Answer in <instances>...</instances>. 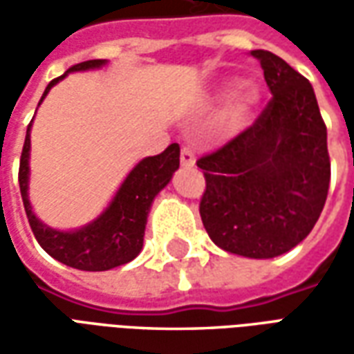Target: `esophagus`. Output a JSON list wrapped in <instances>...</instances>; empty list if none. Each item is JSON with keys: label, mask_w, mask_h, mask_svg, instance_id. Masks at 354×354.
I'll return each mask as SVG.
<instances>
[{"label": "esophagus", "mask_w": 354, "mask_h": 354, "mask_svg": "<svg viewBox=\"0 0 354 354\" xmlns=\"http://www.w3.org/2000/svg\"><path fill=\"white\" fill-rule=\"evenodd\" d=\"M180 162H182V167H193L195 165V155L189 147H182V151H180Z\"/></svg>", "instance_id": "34e87169"}]
</instances>
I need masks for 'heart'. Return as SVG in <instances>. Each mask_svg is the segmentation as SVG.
Wrapping results in <instances>:
<instances>
[{
	"label": "heart",
	"instance_id": "1",
	"mask_svg": "<svg viewBox=\"0 0 354 354\" xmlns=\"http://www.w3.org/2000/svg\"><path fill=\"white\" fill-rule=\"evenodd\" d=\"M227 87H230V93H233V104H235V109L241 111V113L250 111V109H252L261 98L260 87H258L256 83H250V81L241 83V85H239V81H231Z\"/></svg>",
	"mask_w": 354,
	"mask_h": 354
}]
</instances>
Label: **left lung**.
Masks as SVG:
<instances>
[{
    "label": "left lung",
    "instance_id": "8db88e82",
    "mask_svg": "<svg viewBox=\"0 0 354 354\" xmlns=\"http://www.w3.org/2000/svg\"><path fill=\"white\" fill-rule=\"evenodd\" d=\"M258 58L273 98L252 127L197 161L203 225L225 252L267 260L299 245L330 187L326 124L311 83L269 50Z\"/></svg>",
    "mask_w": 354,
    "mask_h": 354
}]
</instances>
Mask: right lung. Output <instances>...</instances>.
Returning a JSON list of instances; mask_svg holds the SVG:
<instances>
[{
    "instance_id": "1",
    "label": "right lung",
    "mask_w": 354,
    "mask_h": 354,
    "mask_svg": "<svg viewBox=\"0 0 354 354\" xmlns=\"http://www.w3.org/2000/svg\"><path fill=\"white\" fill-rule=\"evenodd\" d=\"M106 64V60H87L72 66L64 75L53 80L45 88L41 100L47 96L53 85L64 80L70 72L94 70ZM37 104V106H39ZM30 129L28 124L26 140L20 155L19 184L28 222L34 231L37 243L45 252L64 266L81 271H108L113 267L132 261L142 250L144 231H146L147 212L151 208L155 195L169 184L174 170L180 167V146L170 144L162 153L146 157L131 170L124 182L115 193L109 207L94 222L75 231H58L39 222L32 212L28 199V178H30Z\"/></svg>"
}]
</instances>
